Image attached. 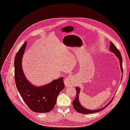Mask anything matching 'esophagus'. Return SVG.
Returning <instances> with one entry per match:
<instances>
[{"label":"esophagus","instance_id":"34e87169","mask_svg":"<svg viewBox=\"0 0 130 130\" xmlns=\"http://www.w3.org/2000/svg\"><path fill=\"white\" fill-rule=\"evenodd\" d=\"M74 77H73L72 76H69L68 78H66L64 81L65 86L67 87L74 86Z\"/></svg>","mask_w":130,"mask_h":130}]
</instances>
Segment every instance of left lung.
Masks as SVG:
<instances>
[{
	"label": "left lung",
	"instance_id": "1",
	"mask_svg": "<svg viewBox=\"0 0 130 130\" xmlns=\"http://www.w3.org/2000/svg\"><path fill=\"white\" fill-rule=\"evenodd\" d=\"M109 50H110V51L115 53V54L116 55V56L119 58V59L120 60V66H121L122 72V73H123V65H122L123 59H122V57L121 56V53L119 51V50L116 48L115 45L112 42L110 43ZM122 78H123V76H122V77L121 79V80H122ZM76 96L75 97V99H74V100L73 102V106L74 109L79 113H83V114H87V113H94V112H99L100 111H101V110H103L104 108H105L112 102V101H111L106 106H105L104 107H103L101 109H98V110H89V109H87L83 107L79 103L78 95H79V92H80V89H79V88H78V87H76Z\"/></svg>",
	"mask_w": 130,
	"mask_h": 130
}]
</instances>
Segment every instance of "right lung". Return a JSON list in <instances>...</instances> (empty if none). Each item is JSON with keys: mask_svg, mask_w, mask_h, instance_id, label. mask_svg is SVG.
Listing matches in <instances>:
<instances>
[{"mask_svg": "<svg viewBox=\"0 0 130 130\" xmlns=\"http://www.w3.org/2000/svg\"><path fill=\"white\" fill-rule=\"evenodd\" d=\"M26 42L17 53L14 61V79L17 89L30 109L38 113H45L53 109L60 92L64 88L63 77L53 80L50 83L36 87L26 79L22 67V59L25 52Z\"/></svg>", "mask_w": 130, "mask_h": 130, "instance_id": "right-lung-1", "label": "right lung"}]
</instances>
